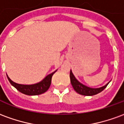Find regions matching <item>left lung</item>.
I'll use <instances>...</instances> for the list:
<instances>
[{"instance_id":"obj_1","label":"left lung","mask_w":124,"mask_h":124,"mask_svg":"<svg viewBox=\"0 0 124 124\" xmlns=\"http://www.w3.org/2000/svg\"><path fill=\"white\" fill-rule=\"evenodd\" d=\"M70 82H71V84H72L73 88L74 89V90L77 93H80L81 95H84V96H93V95H96L97 93L103 91L104 89L106 88L108 84L109 83V82H108L106 85H105V86H103V87H101V88H89V87L84 86L82 84L79 82L76 79L71 70H70Z\"/></svg>"}]
</instances>
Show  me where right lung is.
Wrapping results in <instances>:
<instances>
[{"mask_svg":"<svg viewBox=\"0 0 124 124\" xmlns=\"http://www.w3.org/2000/svg\"><path fill=\"white\" fill-rule=\"evenodd\" d=\"M56 72V70L47 76L40 82L35 84H32V85H23V84H16L11 80L8 76H7V78L8 79L10 83L21 93L26 94V95H28V96H36V95H40V94L44 93L48 90L49 87L51 84L52 77Z\"/></svg>","mask_w":124,"mask_h":124,"instance_id":"add662e5","label":"right lung"}]
</instances>
